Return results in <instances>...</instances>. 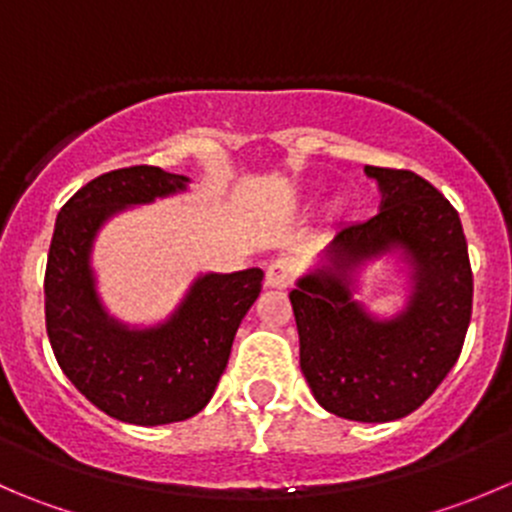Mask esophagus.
I'll return each instance as SVG.
<instances>
[{
	"label": "esophagus",
	"mask_w": 512,
	"mask_h": 512,
	"mask_svg": "<svg viewBox=\"0 0 512 512\" xmlns=\"http://www.w3.org/2000/svg\"><path fill=\"white\" fill-rule=\"evenodd\" d=\"M295 262L287 260V257H277L267 265L265 270V285L267 287H287L295 280Z\"/></svg>",
	"instance_id": "34e87169"
}]
</instances>
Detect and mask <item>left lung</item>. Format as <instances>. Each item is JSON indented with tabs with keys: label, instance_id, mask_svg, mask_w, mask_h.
Returning <instances> with one entry per match:
<instances>
[{
	"label": "left lung",
	"instance_id": "8db88e82",
	"mask_svg": "<svg viewBox=\"0 0 512 512\" xmlns=\"http://www.w3.org/2000/svg\"><path fill=\"white\" fill-rule=\"evenodd\" d=\"M380 210L342 225L325 265L290 292L300 367L327 413L390 423L435 393L463 350L473 312V272L458 210L420 175L365 167ZM400 251L411 265L409 307L388 321L351 300V275L367 259Z\"/></svg>",
	"mask_w": 512,
	"mask_h": 512
}]
</instances>
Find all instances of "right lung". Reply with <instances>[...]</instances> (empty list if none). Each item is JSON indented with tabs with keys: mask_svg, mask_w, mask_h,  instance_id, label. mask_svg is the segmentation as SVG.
<instances>
[{
	"mask_svg": "<svg viewBox=\"0 0 512 512\" xmlns=\"http://www.w3.org/2000/svg\"><path fill=\"white\" fill-rule=\"evenodd\" d=\"M185 175L152 165L104 172L59 210L44 272L49 345L74 388L109 418L167 425L210 403L262 270L200 275L170 320L127 327L102 307L89 267L99 227L124 207L187 190Z\"/></svg>",
	"mask_w": 512,
	"mask_h": 512,
	"instance_id": "1",
	"label": "right lung"
}]
</instances>
